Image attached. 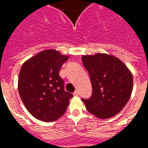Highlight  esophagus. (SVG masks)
<instances>
[{
  "mask_svg": "<svg viewBox=\"0 0 148 148\" xmlns=\"http://www.w3.org/2000/svg\"><path fill=\"white\" fill-rule=\"evenodd\" d=\"M79 95H80V92H79V91H77H77H75L74 92V96H78Z\"/></svg>",
  "mask_w": 148,
  "mask_h": 148,
  "instance_id": "obj_1",
  "label": "esophagus"
}]
</instances>
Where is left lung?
I'll list each match as a JSON object with an SVG mask.
<instances>
[{
  "instance_id": "8db88e82",
  "label": "left lung",
  "mask_w": 148,
  "mask_h": 148,
  "mask_svg": "<svg viewBox=\"0 0 148 148\" xmlns=\"http://www.w3.org/2000/svg\"><path fill=\"white\" fill-rule=\"evenodd\" d=\"M91 80L92 93L82 99L89 113L108 119L122 110L131 96L133 78L122 61L105 53L82 56Z\"/></svg>"
}]
</instances>
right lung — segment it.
<instances>
[{"label":"right lung","mask_w":148,"mask_h":148,"mask_svg":"<svg viewBox=\"0 0 148 148\" xmlns=\"http://www.w3.org/2000/svg\"><path fill=\"white\" fill-rule=\"evenodd\" d=\"M68 59L55 49H47L30 58L21 68L19 95L27 110L38 120L52 122L66 111L73 95L64 90L59 72Z\"/></svg>","instance_id":"obj_1"}]
</instances>
